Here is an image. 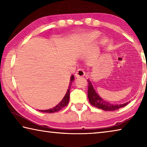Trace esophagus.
<instances>
[{"mask_svg":"<svg viewBox=\"0 0 147 147\" xmlns=\"http://www.w3.org/2000/svg\"><path fill=\"white\" fill-rule=\"evenodd\" d=\"M84 75H85V72L82 69H78L75 74L76 78H80V77H83Z\"/></svg>","mask_w":147,"mask_h":147,"instance_id":"esophagus-1","label":"esophagus"}]
</instances>
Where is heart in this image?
<instances>
[{
  "mask_svg": "<svg viewBox=\"0 0 147 147\" xmlns=\"http://www.w3.org/2000/svg\"><path fill=\"white\" fill-rule=\"evenodd\" d=\"M100 33L98 31H93L90 32L88 34H86L84 35L83 38L85 41L88 42H93L95 41L96 39H97L99 36H100ZM108 42V38H106V37H102L100 39V43L102 44H105Z\"/></svg>",
  "mask_w": 147,
  "mask_h": 147,
  "instance_id": "obj_1",
  "label": "heart"
}]
</instances>
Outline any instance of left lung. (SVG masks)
Masks as SVG:
<instances>
[{
    "instance_id": "1",
    "label": "left lung",
    "mask_w": 147,
    "mask_h": 147,
    "mask_svg": "<svg viewBox=\"0 0 147 147\" xmlns=\"http://www.w3.org/2000/svg\"><path fill=\"white\" fill-rule=\"evenodd\" d=\"M88 98L89 101L92 106H94L96 108L102 109L104 111H114L116 109H118L121 108H123L130 102V101L121 104H113L109 103L108 102H106L103 100L96 91L94 90L93 85L89 80H88Z\"/></svg>"
}]
</instances>
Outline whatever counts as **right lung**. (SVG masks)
Wrapping results in <instances>:
<instances>
[{"label":"right lung","instance_id":"1","mask_svg":"<svg viewBox=\"0 0 147 147\" xmlns=\"http://www.w3.org/2000/svg\"><path fill=\"white\" fill-rule=\"evenodd\" d=\"M74 80V75H72L70 78V82H69V85L68 87L67 91L63 99L61 100V102H59V103L58 104H57L55 107H54V108L51 109H45V110H39V111L44 113H54V112H56V111H59L62 108H63L65 106L67 105L69 101V96H70V89L72 86V83L73 82Z\"/></svg>","mask_w":147,"mask_h":147}]
</instances>
